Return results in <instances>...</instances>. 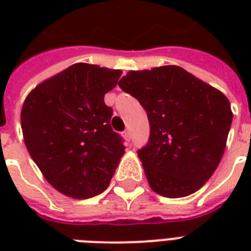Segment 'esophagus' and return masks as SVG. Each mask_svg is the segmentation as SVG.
Listing matches in <instances>:
<instances>
[{
  "mask_svg": "<svg viewBox=\"0 0 251 251\" xmlns=\"http://www.w3.org/2000/svg\"><path fill=\"white\" fill-rule=\"evenodd\" d=\"M122 135H124V138H125L126 141H130V131H129V130H125V131L122 133Z\"/></svg>",
  "mask_w": 251,
  "mask_h": 251,
  "instance_id": "esophagus-1",
  "label": "esophagus"
}]
</instances>
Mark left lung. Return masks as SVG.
<instances>
[{"label":"left lung","instance_id":"left-lung-1","mask_svg":"<svg viewBox=\"0 0 251 251\" xmlns=\"http://www.w3.org/2000/svg\"><path fill=\"white\" fill-rule=\"evenodd\" d=\"M118 86L147 112L150 138L138 156L151 189L167 198L199 190L226 150L233 118L228 99L175 65L129 72Z\"/></svg>","mask_w":251,"mask_h":251}]
</instances>
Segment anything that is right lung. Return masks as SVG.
Listing matches in <instances>:
<instances>
[{"instance_id":"right-lung-1","label":"right lung","mask_w":251,"mask_h":251,"mask_svg":"<svg viewBox=\"0 0 251 251\" xmlns=\"http://www.w3.org/2000/svg\"><path fill=\"white\" fill-rule=\"evenodd\" d=\"M121 74L75 64L25 98L21 113L25 147L45 179L62 194L92 198L113 177L125 146L110 126L113 109L104 102V95Z\"/></svg>"}]
</instances>
